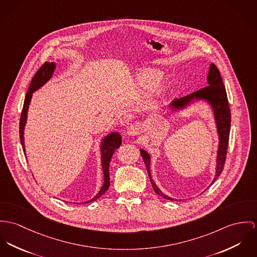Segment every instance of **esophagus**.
<instances>
[{"mask_svg": "<svg viewBox=\"0 0 257 257\" xmlns=\"http://www.w3.org/2000/svg\"><path fill=\"white\" fill-rule=\"evenodd\" d=\"M139 133H140V127H139V125L137 123L130 125L128 127V129H127V134L129 136H136Z\"/></svg>", "mask_w": 257, "mask_h": 257, "instance_id": "esophagus-1", "label": "esophagus"}]
</instances>
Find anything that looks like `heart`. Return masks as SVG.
I'll return each mask as SVG.
<instances>
[{
	"instance_id": "obj_1",
	"label": "heart",
	"mask_w": 257,
	"mask_h": 257,
	"mask_svg": "<svg viewBox=\"0 0 257 257\" xmlns=\"http://www.w3.org/2000/svg\"><path fill=\"white\" fill-rule=\"evenodd\" d=\"M162 76V72L156 69H144L137 73L136 81L143 86L151 85L152 93L157 94L162 89V84L159 81Z\"/></svg>"
}]
</instances>
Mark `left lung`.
Returning a JSON list of instances; mask_svg holds the SVG:
<instances>
[{
    "instance_id": "left-lung-1",
    "label": "left lung",
    "mask_w": 257,
    "mask_h": 257,
    "mask_svg": "<svg viewBox=\"0 0 257 257\" xmlns=\"http://www.w3.org/2000/svg\"><path fill=\"white\" fill-rule=\"evenodd\" d=\"M207 81L209 86H205L193 93H190L186 96L180 98H174L172 100L170 106L172 107L173 111L180 110L188 106L190 103L194 102L195 100H205L207 101L213 110L214 118L216 121L217 132L219 134V147L217 153V167H216V174L211 183L218 178V176L222 173L224 165L226 162V156L228 151V138H229V128H230V110L228 106V96L225 86L223 84V80L221 74L216 67L215 64L211 63ZM141 156H142L144 163L146 165L147 171L149 173V177L151 180V184L157 194L168 200H175L170 196L164 194L162 190L157 186L155 181L152 179L151 171H150V164H151V156L143 149H140Z\"/></svg>"
}]
</instances>
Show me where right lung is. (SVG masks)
Returning <instances> with one entry per match:
<instances>
[{
	"label": "right lung",
	"mask_w": 257,
	"mask_h": 257,
	"mask_svg": "<svg viewBox=\"0 0 257 257\" xmlns=\"http://www.w3.org/2000/svg\"><path fill=\"white\" fill-rule=\"evenodd\" d=\"M56 64L54 62H45L35 73L34 77L31 80V83L29 85V90L26 94L25 102H24V107H23V112L21 116V121H20V138L21 142L23 145L24 153L26 154V146H25V126L27 123L28 119V111H29V103L32 97V93L40 88L41 86H44L53 76V73L55 71ZM121 145V136L117 132H113L105 136L102 141L100 143V153H101V167H102V171H103V184L98 191V193L92 198V199L86 201V203H90L93 202L96 199H98L101 195L105 193V191L109 188L110 185V180H109V163L111 161V158L114 154L115 150L118 149Z\"/></svg>",
	"instance_id": "obj_1"
}]
</instances>
